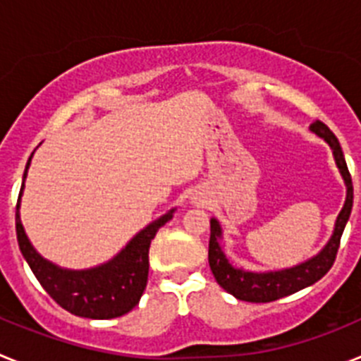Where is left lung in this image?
<instances>
[{
    "instance_id": "1",
    "label": "left lung",
    "mask_w": 361,
    "mask_h": 361,
    "mask_svg": "<svg viewBox=\"0 0 361 361\" xmlns=\"http://www.w3.org/2000/svg\"><path fill=\"white\" fill-rule=\"evenodd\" d=\"M311 130L322 139L329 142L333 148L334 161L338 168L342 171V177L347 184V200L343 204V209L340 212L336 220V228H334L333 238L329 244L325 245L320 255L307 260V262L300 264V266L291 267V269L275 271V273H247V271L235 269L228 262L226 255L220 250L219 240L220 237V226L215 219L212 220V237H209V267L213 271V276L219 282V286L235 298L244 300V302H255V304H266V302H275V300L289 296L300 289L307 288L311 283L318 282L327 271L333 267L336 260L338 247L342 240V233L345 229L347 220H349L350 209H353V178H350L349 168H347L345 157H343L342 146L333 132L327 128V124L322 121H314L311 124Z\"/></svg>"
}]
</instances>
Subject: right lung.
<instances>
[{
  "instance_id": "right-lung-1",
  "label": "right lung",
  "mask_w": 361,
  "mask_h": 361,
  "mask_svg": "<svg viewBox=\"0 0 361 361\" xmlns=\"http://www.w3.org/2000/svg\"><path fill=\"white\" fill-rule=\"evenodd\" d=\"M28 164L30 159L25 168L23 183ZM18 209L19 200L16 206V235H18L19 250L30 266L32 273L36 275L37 282L57 305H61L75 317L94 318V320L123 317L139 304L148 283L149 244L157 229L171 219V213H168L157 222L142 229L111 262L104 266L88 271H66L47 262L36 253L25 235Z\"/></svg>"
}]
</instances>
